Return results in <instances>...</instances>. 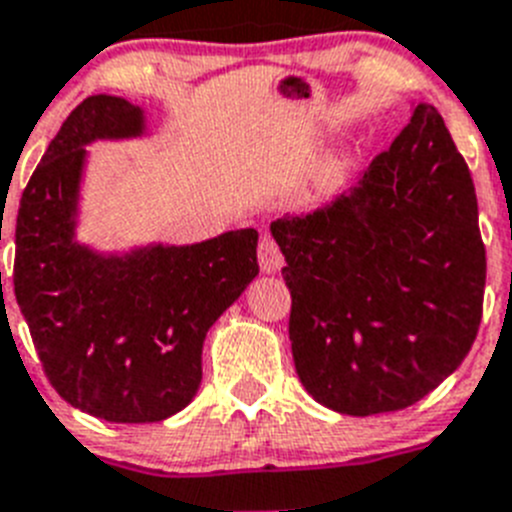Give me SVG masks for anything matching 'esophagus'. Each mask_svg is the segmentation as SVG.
Returning <instances> with one entry per match:
<instances>
[{"mask_svg":"<svg viewBox=\"0 0 512 512\" xmlns=\"http://www.w3.org/2000/svg\"><path fill=\"white\" fill-rule=\"evenodd\" d=\"M257 255H260V267L262 273H278L283 267V252H280L278 242H275L270 234H262L260 247H257Z\"/></svg>","mask_w":512,"mask_h":512,"instance_id":"esophagus-1","label":"esophagus"}]
</instances>
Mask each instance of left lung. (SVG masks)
<instances>
[{
    "label": "left lung",
    "mask_w": 512,
    "mask_h": 512,
    "mask_svg": "<svg viewBox=\"0 0 512 512\" xmlns=\"http://www.w3.org/2000/svg\"><path fill=\"white\" fill-rule=\"evenodd\" d=\"M303 388L347 416L403 411L462 365L487 257L472 173L431 104L319 209L273 222Z\"/></svg>",
    "instance_id": "1"
}]
</instances>
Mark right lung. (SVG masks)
<instances>
[{"label":"right lung","instance_id":"add662e5","mask_svg":"<svg viewBox=\"0 0 512 512\" xmlns=\"http://www.w3.org/2000/svg\"><path fill=\"white\" fill-rule=\"evenodd\" d=\"M140 132L130 101H81L27 181L15 229V298L45 377L112 423L163 421L191 403L206 331L260 273L255 229L127 257L73 242L84 145Z\"/></svg>","mask_w":512,"mask_h":512}]
</instances>
